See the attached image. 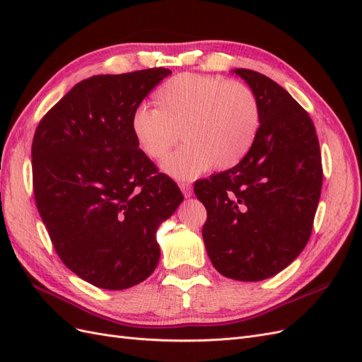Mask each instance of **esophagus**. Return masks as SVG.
<instances>
[{
    "mask_svg": "<svg viewBox=\"0 0 362 362\" xmlns=\"http://www.w3.org/2000/svg\"><path fill=\"white\" fill-rule=\"evenodd\" d=\"M180 189L182 190L185 198H190L192 193H193V189H192V185H190L189 182H181V184H180Z\"/></svg>",
    "mask_w": 362,
    "mask_h": 362,
    "instance_id": "esophagus-1",
    "label": "esophagus"
}]
</instances>
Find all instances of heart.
Wrapping results in <instances>:
<instances>
[{"label":"heart","mask_w":362,"mask_h":362,"mask_svg":"<svg viewBox=\"0 0 362 362\" xmlns=\"http://www.w3.org/2000/svg\"><path fill=\"white\" fill-rule=\"evenodd\" d=\"M157 108L141 104L131 115V131L139 148L163 170L178 180H193L210 169H231L242 161L257 139L261 108L245 83L222 76L178 74L154 93Z\"/></svg>","instance_id":"1"}]
</instances>
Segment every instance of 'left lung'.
Returning <instances> with one entry per match:
<instances>
[{
	"mask_svg": "<svg viewBox=\"0 0 362 362\" xmlns=\"http://www.w3.org/2000/svg\"><path fill=\"white\" fill-rule=\"evenodd\" d=\"M255 92L261 124L233 169L194 182L206 208L202 237L213 266L235 281H262L299 257L313 231L323 170L310 115L269 76L234 69Z\"/></svg>",
	"mask_w": 362,
	"mask_h": 362,
	"instance_id": "8db88e82",
	"label": "left lung"
}]
</instances>
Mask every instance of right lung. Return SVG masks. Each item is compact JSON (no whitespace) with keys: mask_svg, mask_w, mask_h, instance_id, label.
<instances>
[{"mask_svg":"<svg viewBox=\"0 0 362 362\" xmlns=\"http://www.w3.org/2000/svg\"><path fill=\"white\" fill-rule=\"evenodd\" d=\"M169 74L93 75L39 122L33 192L57 255L95 287L125 290L156 270V233L184 196L139 148L131 115Z\"/></svg>","mask_w":362,"mask_h":362,"instance_id":"right-lung-1","label":"right lung"}]
</instances>
